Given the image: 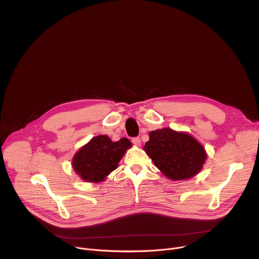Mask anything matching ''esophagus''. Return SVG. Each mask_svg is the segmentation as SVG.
<instances>
[{
  "label": "esophagus",
  "mask_w": 259,
  "mask_h": 259,
  "mask_svg": "<svg viewBox=\"0 0 259 259\" xmlns=\"http://www.w3.org/2000/svg\"><path fill=\"white\" fill-rule=\"evenodd\" d=\"M132 142H133V144H135V145H137V146H139V145L141 144V140H140L139 137H134V138H132Z\"/></svg>",
  "instance_id": "obj_1"
}]
</instances>
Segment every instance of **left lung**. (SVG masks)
<instances>
[{
    "instance_id": "obj_1",
    "label": "left lung",
    "mask_w": 259,
    "mask_h": 259,
    "mask_svg": "<svg viewBox=\"0 0 259 259\" xmlns=\"http://www.w3.org/2000/svg\"><path fill=\"white\" fill-rule=\"evenodd\" d=\"M149 136L143 150L167 178L186 180L202 170L207 159L205 147L188 132L162 128Z\"/></svg>"
}]
</instances>
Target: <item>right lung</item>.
<instances>
[{"label":"right lung","instance_id":"obj_1","mask_svg":"<svg viewBox=\"0 0 259 259\" xmlns=\"http://www.w3.org/2000/svg\"><path fill=\"white\" fill-rule=\"evenodd\" d=\"M131 146L132 143L127 138L114 142L107 135L94 136L73 156L72 169L85 182H101L117 169Z\"/></svg>","mask_w":259,"mask_h":259}]
</instances>
